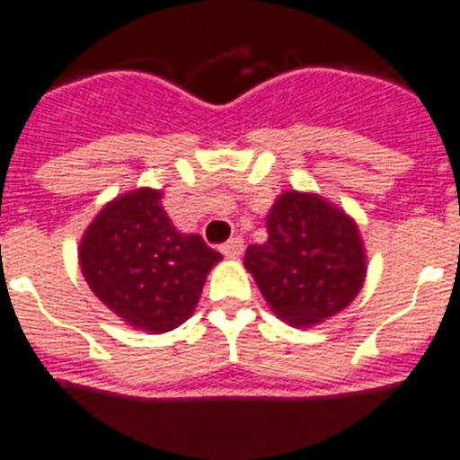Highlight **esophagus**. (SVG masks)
<instances>
[{
    "instance_id": "1",
    "label": "esophagus",
    "mask_w": 460,
    "mask_h": 460,
    "mask_svg": "<svg viewBox=\"0 0 460 460\" xmlns=\"http://www.w3.org/2000/svg\"><path fill=\"white\" fill-rule=\"evenodd\" d=\"M222 253L226 255V258H241L243 255V241L241 238H231V241H226V243L222 245Z\"/></svg>"
}]
</instances>
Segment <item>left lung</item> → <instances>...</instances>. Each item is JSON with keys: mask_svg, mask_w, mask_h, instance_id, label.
<instances>
[{"mask_svg": "<svg viewBox=\"0 0 460 460\" xmlns=\"http://www.w3.org/2000/svg\"><path fill=\"white\" fill-rule=\"evenodd\" d=\"M243 265L277 318L311 328L355 301L367 251L355 219L340 207L314 192L285 190L268 212V241L248 245Z\"/></svg>", "mask_w": 460, "mask_h": 460, "instance_id": "1", "label": "left lung"}]
</instances>
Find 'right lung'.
Listing matches in <instances>:
<instances>
[{
  "instance_id": "obj_1",
  "label": "right lung",
  "mask_w": 460,
  "mask_h": 460,
  "mask_svg": "<svg viewBox=\"0 0 460 460\" xmlns=\"http://www.w3.org/2000/svg\"><path fill=\"white\" fill-rule=\"evenodd\" d=\"M161 198V190L139 188L111 199L79 243L91 292L120 321L146 332L185 323L209 270L222 261L202 236L175 229Z\"/></svg>"
}]
</instances>
